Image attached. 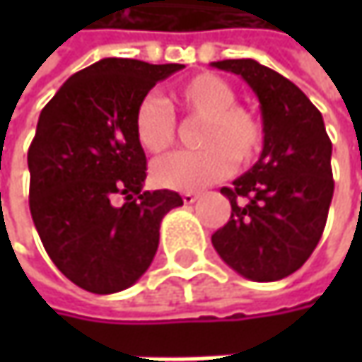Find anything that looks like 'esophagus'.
Instances as JSON below:
<instances>
[{"label": "esophagus", "mask_w": 362, "mask_h": 362, "mask_svg": "<svg viewBox=\"0 0 362 362\" xmlns=\"http://www.w3.org/2000/svg\"><path fill=\"white\" fill-rule=\"evenodd\" d=\"M197 197H199L197 193H193V191H185V193H183V203H185V205H191V203L197 202Z\"/></svg>", "instance_id": "obj_1"}]
</instances>
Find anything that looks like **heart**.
I'll return each instance as SVG.
<instances>
[{
    "label": "heart",
    "instance_id": "obj_1",
    "mask_svg": "<svg viewBox=\"0 0 362 362\" xmlns=\"http://www.w3.org/2000/svg\"><path fill=\"white\" fill-rule=\"evenodd\" d=\"M173 100L191 117L202 119L193 153H173L155 160L153 181L165 189L191 191L209 185L231 169L256 159L264 145V127L254 112L235 105V92L217 74L202 72L173 88ZM136 143L146 153H163L175 143L173 112L157 96H145L132 117Z\"/></svg>",
    "mask_w": 362,
    "mask_h": 362
}]
</instances>
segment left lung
Returning <instances> with one entry per match:
<instances>
[{
    "label": "left lung",
    "instance_id": "8db88e82",
    "mask_svg": "<svg viewBox=\"0 0 362 362\" xmlns=\"http://www.w3.org/2000/svg\"><path fill=\"white\" fill-rule=\"evenodd\" d=\"M242 76L259 100L264 146L256 165L221 187L230 221L211 235L219 257L254 282H276L310 257L334 193L322 115L294 82L252 58L211 62Z\"/></svg>",
    "mask_w": 362,
    "mask_h": 362
}]
</instances>
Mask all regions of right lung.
I'll use <instances>...</instances> for the list:
<instances>
[{"label":"right lung","instance_id":"add662e5","mask_svg":"<svg viewBox=\"0 0 362 362\" xmlns=\"http://www.w3.org/2000/svg\"><path fill=\"white\" fill-rule=\"evenodd\" d=\"M181 68L105 58L40 112L28 151L32 219L56 268L92 294L131 288L157 254L163 217L183 205L169 189L143 191L146 157L132 129L136 105Z\"/></svg>","mask_w":362,"mask_h":362}]
</instances>
